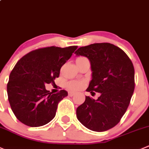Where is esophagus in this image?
<instances>
[{"instance_id":"esophagus-1","label":"esophagus","mask_w":149,"mask_h":149,"mask_svg":"<svg viewBox=\"0 0 149 149\" xmlns=\"http://www.w3.org/2000/svg\"><path fill=\"white\" fill-rule=\"evenodd\" d=\"M68 95H69V96L73 97V96H74V95H75V93H74V92H68Z\"/></svg>"}]
</instances>
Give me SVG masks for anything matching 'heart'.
<instances>
[{
    "mask_svg": "<svg viewBox=\"0 0 149 149\" xmlns=\"http://www.w3.org/2000/svg\"><path fill=\"white\" fill-rule=\"evenodd\" d=\"M86 60L84 57H79L76 59V63ZM85 82L84 81H70L66 84V87L70 91H78L81 89L84 86Z\"/></svg>",
    "mask_w": 149,
    "mask_h": 149,
    "instance_id": "obj_1",
    "label": "heart"
}]
</instances>
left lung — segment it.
<instances>
[{"label": "left lung", "mask_w": 149, "mask_h": 149, "mask_svg": "<svg viewBox=\"0 0 149 149\" xmlns=\"http://www.w3.org/2000/svg\"><path fill=\"white\" fill-rule=\"evenodd\" d=\"M76 55L89 60L92 79L86 89L97 100L86 96L76 109L79 122L88 129L103 132L116 126L126 112L135 89V69L126 53L110 43L80 47Z\"/></svg>", "instance_id": "8db88e82"}]
</instances>
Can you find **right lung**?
<instances>
[{
	"instance_id": "1",
	"label": "right lung",
	"mask_w": 149,
	"mask_h": 149,
	"mask_svg": "<svg viewBox=\"0 0 149 149\" xmlns=\"http://www.w3.org/2000/svg\"><path fill=\"white\" fill-rule=\"evenodd\" d=\"M77 46L49 47L30 52L17 63L7 84L8 102L19 121L27 126H43L55 116L57 105L68 95L65 90L56 94L45 88L54 83L62 66Z\"/></svg>"
}]
</instances>
